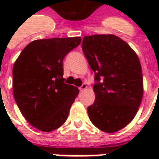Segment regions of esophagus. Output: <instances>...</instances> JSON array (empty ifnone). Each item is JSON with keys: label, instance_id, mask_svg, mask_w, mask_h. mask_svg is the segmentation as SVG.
<instances>
[{"label": "esophagus", "instance_id": "esophagus-1", "mask_svg": "<svg viewBox=\"0 0 159 159\" xmlns=\"http://www.w3.org/2000/svg\"><path fill=\"white\" fill-rule=\"evenodd\" d=\"M87 89V85L86 84H85V83H83V85H82V86L80 87L79 88V89H80V91H83V90H85Z\"/></svg>", "mask_w": 159, "mask_h": 159}]
</instances>
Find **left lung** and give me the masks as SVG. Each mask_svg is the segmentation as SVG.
<instances>
[{"mask_svg":"<svg viewBox=\"0 0 159 159\" xmlns=\"http://www.w3.org/2000/svg\"><path fill=\"white\" fill-rule=\"evenodd\" d=\"M82 48L97 82L94 103L88 107L90 121L104 132H117L134 119L141 103L140 59L127 42L111 34L84 36Z\"/></svg>","mask_w":159,"mask_h":159,"instance_id":"left-lung-1","label":"left lung"}]
</instances>
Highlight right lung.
<instances>
[{
  "label": "right lung",
  "mask_w": 159,
  "mask_h": 159,
  "mask_svg": "<svg viewBox=\"0 0 159 159\" xmlns=\"http://www.w3.org/2000/svg\"><path fill=\"white\" fill-rule=\"evenodd\" d=\"M81 37L33 41L23 49L12 68L13 96L28 123L50 132L65 123L79 93L64 83L63 59Z\"/></svg>",
  "instance_id": "right-lung-1"
}]
</instances>
